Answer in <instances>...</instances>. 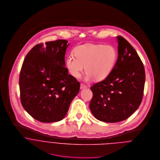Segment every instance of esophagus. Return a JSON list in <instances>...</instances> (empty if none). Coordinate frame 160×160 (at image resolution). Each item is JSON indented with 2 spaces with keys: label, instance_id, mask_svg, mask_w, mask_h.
Segmentation results:
<instances>
[{
  "label": "esophagus",
  "instance_id": "esophagus-1",
  "mask_svg": "<svg viewBox=\"0 0 160 160\" xmlns=\"http://www.w3.org/2000/svg\"><path fill=\"white\" fill-rule=\"evenodd\" d=\"M87 88L86 85H85V84H84L82 83L81 84V86H80V89H84V88Z\"/></svg>",
  "mask_w": 160,
  "mask_h": 160
}]
</instances>
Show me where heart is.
I'll use <instances>...</instances> for the list:
<instances>
[{
	"instance_id": "heart-1",
	"label": "heart",
	"mask_w": 160,
	"mask_h": 160,
	"mask_svg": "<svg viewBox=\"0 0 160 160\" xmlns=\"http://www.w3.org/2000/svg\"><path fill=\"white\" fill-rule=\"evenodd\" d=\"M72 54L66 58V66L69 73L79 78L84 70L87 72L86 80L95 78L103 81L113 71L117 63L118 53L111 45L86 44L76 47Z\"/></svg>"
}]
</instances>
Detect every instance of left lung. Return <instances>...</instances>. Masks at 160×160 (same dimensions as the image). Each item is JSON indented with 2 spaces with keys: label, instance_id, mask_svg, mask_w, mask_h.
<instances>
[{
  "label": "left lung",
  "instance_id": "obj_1",
  "mask_svg": "<svg viewBox=\"0 0 160 160\" xmlns=\"http://www.w3.org/2000/svg\"><path fill=\"white\" fill-rule=\"evenodd\" d=\"M117 38L118 56L113 71L91 87V112L98 120L109 123L124 120L137 110L145 82V68L138 54L124 38Z\"/></svg>",
  "mask_w": 160,
  "mask_h": 160
}]
</instances>
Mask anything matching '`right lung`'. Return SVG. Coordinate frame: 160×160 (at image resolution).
Instances as JSON below:
<instances>
[{"instance_id":"1","label":"right lung","mask_w":160,"mask_h":160,"mask_svg":"<svg viewBox=\"0 0 160 160\" xmlns=\"http://www.w3.org/2000/svg\"><path fill=\"white\" fill-rule=\"evenodd\" d=\"M65 40L35 45L27 54L20 70L21 103L35 119L45 123L61 120L78 94L80 83L68 74Z\"/></svg>"}]
</instances>
